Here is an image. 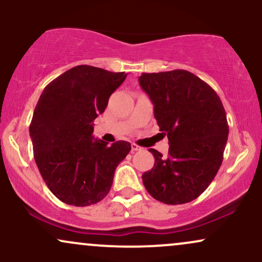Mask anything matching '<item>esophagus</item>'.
I'll return each mask as SVG.
<instances>
[{
	"label": "esophagus",
	"instance_id": "obj_1",
	"mask_svg": "<svg viewBox=\"0 0 262 262\" xmlns=\"http://www.w3.org/2000/svg\"><path fill=\"white\" fill-rule=\"evenodd\" d=\"M141 149H143V148H141V146H139V145H137L135 143L132 144V151H139V150H141Z\"/></svg>",
	"mask_w": 262,
	"mask_h": 262
}]
</instances>
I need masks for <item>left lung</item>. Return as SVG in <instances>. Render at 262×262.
I'll list each match as a JSON object with an SVG mask.
<instances>
[{
  "instance_id": "1",
  "label": "left lung",
  "mask_w": 262,
  "mask_h": 262,
  "mask_svg": "<svg viewBox=\"0 0 262 262\" xmlns=\"http://www.w3.org/2000/svg\"><path fill=\"white\" fill-rule=\"evenodd\" d=\"M139 83L170 144L167 158L149 149L155 164L141 176L144 186L162 203L191 202L206 191L223 161L229 134L223 103L208 83L186 70L144 73Z\"/></svg>"
}]
</instances>
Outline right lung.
Segmentation results:
<instances>
[{
  "label": "right lung",
  "instance_id": "right-lung-1",
  "mask_svg": "<svg viewBox=\"0 0 262 262\" xmlns=\"http://www.w3.org/2000/svg\"><path fill=\"white\" fill-rule=\"evenodd\" d=\"M124 73L79 65L41 92L29 125L34 160L44 182L61 202L76 207L103 200L130 143L112 145L93 138V121L106 110Z\"/></svg>",
  "mask_w": 262,
  "mask_h": 262
}]
</instances>
